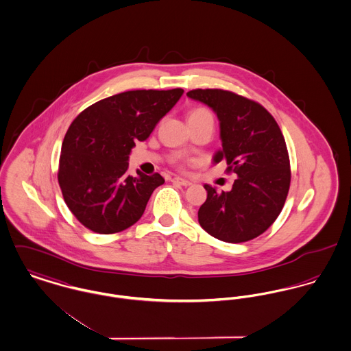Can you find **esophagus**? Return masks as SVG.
Segmentation results:
<instances>
[{"instance_id":"34e87169","label":"esophagus","mask_w":351,"mask_h":351,"mask_svg":"<svg viewBox=\"0 0 351 351\" xmlns=\"http://www.w3.org/2000/svg\"><path fill=\"white\" fill-rule=\"evenodd\" d=\"M172 183L179 184V186H184V187H189V186L192 184V182L186 180V179H183V178H173V179H172Z\"/></svg>"}]
</instances>
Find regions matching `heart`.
Masks as SVG:
<instances>
[{"label":"heart","mask_w":351,"mask_h":351,"mask_svg":"<svg viewBox=\"0 0 351 351\" xmlns=\"http://www.w3.org/2000/svg\"><path fill=\"white\" fill-rule=\"evenodd\" d=\"M189 119H213L211 113L204 108L193 109L191 113H189Z\"/></svg>","instance_id":"obj_1"}]
</instances>
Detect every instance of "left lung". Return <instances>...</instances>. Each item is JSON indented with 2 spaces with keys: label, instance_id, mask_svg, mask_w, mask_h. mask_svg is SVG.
Segmentation results:
<instances>
[{
  "label": "left lung",
  "instance_id": "obj_1",
  "mask_svg": "<svg viewBox=\"0 0 351 351\" xmlns=\"http://www.w3.org/2000/svg\"><path fill=\"white\" fill-rule=\"evenodd\" d=\"M187 96L215 112L221 148L213 162L226 159L238 178L227 192L204 184L207 200L199 208V224L223 242L251 241L275 221L289 193L291 173L285 137L266 109L239 95L195 89Z\"/></svg>",
  "mask_w": 351,
  "mask_h": 351
}]
</instances>
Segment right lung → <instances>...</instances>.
Here are the masks:
<instances>
[{
  "instance_id": "right-lung-1",
  "label": "right lung",
  "mask_w": 351,
  "mask_h": 351,
  "mask_svg": "<svg viewBox=\"0 0 351 351\" xmlns=\"http://www.w3.org/2000/svg\"><path fill=\"white\" fill-rule=\"evenodd\" d=\"M183 89L128 90L82 110L61 145L58 184L81 224L97 234L123 231L141 217L162 175L127 173L135 141L147 140Z\"/></svg>"
}]
</instances>
